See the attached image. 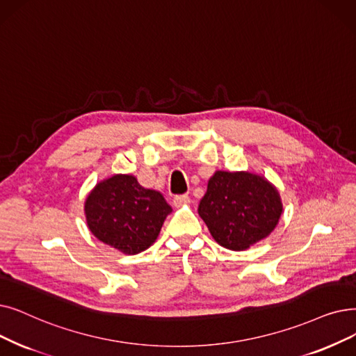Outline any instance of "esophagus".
I'll return each instance as SVG.
<instances>
[{"mask_svg": "<svg viewBox=\"0 0 356 356\" xmlns=\"http://www.w3.org/2000/svg\"><path fill=\"white\" fill-rule=\"evenodd\" d=\"M191 202V197H189V195H176L175 197H173V204L176 205V207H181V205H184V204H189Z\"/></svg>", "mask_w": 356, "mask_h": 356, "instance_id": "esophagus-1", "label": "esophagus"}]
</instances>
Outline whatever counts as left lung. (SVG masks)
I'll use <instances>...</instances> for the list:
<instances>
[{"instance_id":"1","label":"left lung","mask_w":356,"mask_h":356,"mask_svg":"<svg viewBox=\"0 0 356 356\" xmlns=\"http://www.w3.org/2000/svg\"><path fill=\"white\" fill-rule=\"evenodd\" d=\"M197 212L216 243L238 252L272 233L282 204L280 193L264 177L247 172H216Z\"/></svg>"}]
</instances>
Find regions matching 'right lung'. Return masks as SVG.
<instances>
[{
	"label": "right lung",
	"mask_w": 356,
	"mask_h": 356,
	"mask_svg": "<svg viewBox=\"0 0 356 356\" xmlns=\"http://www.w3.org/2000/svg\"><path fill=\"white\" fill-rule=\"evenodd\" d=\"M84 209L91 233L125 254L147 250L172 212L160 192L143 188L129 175L100 181L88 195Z\"/></svg>",
	"instance_id": "1"
}]
</instances>
